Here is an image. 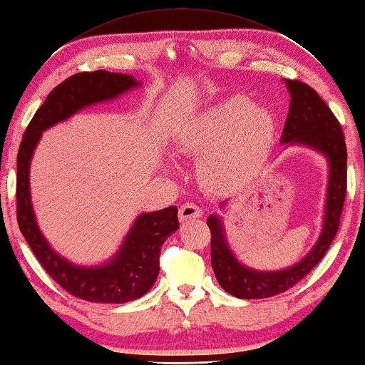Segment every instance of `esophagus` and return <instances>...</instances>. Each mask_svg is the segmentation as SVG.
Instances as JSON below:
<instances>
[{"mask_svg":"<svg viewBox=\"0 0 365 365\" xmlns=\"http://www.w3.org/2000/svg\"><path fill=\"white\" fill-rule=\"evenodd\" d=\"M203 215V210L200 209V206L193 205V203H185L180 207V220L181 222H189L192 218H200Z\"/></svg>","mask_w":365,"mask_h":365,"instance_id":"34e87169","label":"esophagus"}]
</instances>
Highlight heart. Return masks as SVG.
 Masks as SVG:
<instances>
[{
  "label": "heart",
  "mask_w": 365,
  "mask_h": 365,
  "mask_svg": "<svg viewBox=\"0 0 365 365\" xmlns=\"http://www.w3.org/2000/svg\"><path fill=\"white\" fill-rule=\"evenodd\" d=\"M277 118L236 93L189 118L175 134L176 148L198 159L197 178L210 195L244 190L261 172L277 139Z\"/></svg>",
  "instance_id": "obj_1"
}]
</instances>
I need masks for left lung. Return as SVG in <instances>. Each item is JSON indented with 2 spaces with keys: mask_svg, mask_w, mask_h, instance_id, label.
Here are the masks:
<instances>
[{
  "mask_svg": "<svg viewBox=\"0 0 365 365\" xmlns=\"http://www.w3.org/2000/svg\"><path fill=\"white\" fill-rule=\"evenodd\" d=\"M290 93L289 114L281 135V143L304 145L328 159L329 178L325 218L319 240L298 264L278 272L248 269L234 256L218 215L207 217L210 230V262L215 278L226 292L242 298H269L286 292L302 281L325 256L336 237L346 193V147L337 118L312 87L297 79H284ZM226 201L220 205L225 206Z\"/></svg>",
  "mask_w": 365,
  "mask_h": 365,
  "instance_id": "8db88e82",
  "label": "left lung"
}]
</instances>
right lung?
<instances>
[{
    "label": "right lung",
    "mask_w": 365,
    "mask_h": 365,
    "mask_svg": "<svg viewBox=\"0 0 365 365\" xmlns=\"http://www.w3.org/2000/svg\"><path fill=\"white\" fill-rule=\"evenodd\" d=\"M129 75L104 70L76 73L46 96L29 121L17 156V220L23 237L46 273L73 297L92 303H128L140 298L155 284L159 274V255L167 237L180 228L176 206L143 212L114 257L103 265L84 267L70 262L51 248L38 230L31 205L29 167L42 133L96 103L114 100L139 87Z\"/></svg>",
    "instance_id": "add662e5"
}]
</instances>
